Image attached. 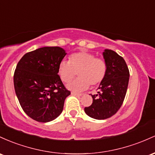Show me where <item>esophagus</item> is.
I'll use <instances>...</instances> for the list:
<instances>
[{
	"label": "esophagus",
	"instance_id": "34e87169",
	"mask_svg": "<svg viewBox=\"0 0 155 155\" xmlns=\"http://www.w3.org/2000/svg\"><path fill=\"white\" fill-rule=\"evenodd\" d=\"M71 94L74 95V96H77V97H81L83 95L82 94H79V93H77V92H74V91H72V93H71Z\"/></svg>",
	"mask_w": 155,
	"mask_h": 155
}]
</instances>
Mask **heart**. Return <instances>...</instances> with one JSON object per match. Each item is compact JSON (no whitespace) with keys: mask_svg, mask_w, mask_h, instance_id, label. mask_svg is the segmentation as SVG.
I'll list each match as a JSON object with an SVG mask.
<instances>
[{"mask_svg":"<svg viewBox=\"0 0 155 155\" xmlns=\"http://www.w3.org/2000/svg\"><path fill=\"white\" fill-rule=\"evenodd\" d=\"M78 74V79L67 85V88L74 91L86 90L91 84L94 86L103 81L107 72V64L103 59L86 51L73 53L69 61H62L58 65V75L63 82L70 81Z\"/></svg>","mask_w":155,"mask_h":155,"instance_id":"obj_1","label":"heart"}]
</instances>
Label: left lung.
<instances>
[{"instance_id": "1", "label": "left lung", "mask_w": 155, "mask_h": 155, "mask_svg": "<svg viewBox=\"0 0 155 155\" xmlns=\"http://www.w3.org/2000/svg\"><path fill=\"white\" fill-rule=\"evenodd\" d=\"M107 72L98 87L97 94L91 95L93 102L84 108L93 119L110 118L119 110L124 102L129 83L130 72L124 59L115 51L105 49L102 53Z\"/></svg>"}]
</instances>
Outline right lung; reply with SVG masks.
I'll return each instance as SVG.
<instances>
[{
	"label": "right lung",
	"instance_id": "1",
	"mask_svg": "<svg viewBox=\"0 0 155 155\" xmlns=\"http://www.w3.org/2000/svg\"><path fill=\"white\" fill-rule=\"evenodd\" d=\"M67 53L60 47H44L25 54L14 74L15 93L22 110L39 122H49L62 113L70 94L58 74Z\"/></svg>",
	"mask_w": 155,
	"mask_h": 155
}]
</instances>
